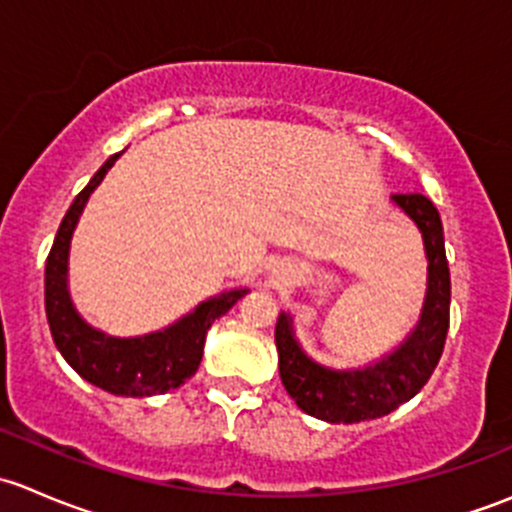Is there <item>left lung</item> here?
I'll use <instances>...</instances> for the list:
<instances>
[{
	"label": "left lung",
	"mask_w": 512,
	"mask_h": 512,
	"mask_svg": "<svg viewBox=\"0 0 512 512\" xmlns=\"http://www.w3.org/2000/svg\"><path fill=\"white\" fill-rule=\"evenodd\" d=\"M391 200L421 230L428 257L426 302L416 329L404 344L366 369L334 371L302 352L289 314L282 312L277 319L275 342L282 384L304 414L322 421L359 423L391 414L426 386L443 354L451 312V272L443 247L441 215L421 193H399L391 195Z\"/></svg>",
	"instance_id": "obj_1"
}]
</instances>
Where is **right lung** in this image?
Wrapping results in <instances>:
<instances>
[{
    "label": "right lung",
    "instance_id": "obj_1",
    "mask_svg": "<svg viewBox=\"0 0 512 512\" xmlns=\"http://www.w3.org/2000/svg\"><path fill=\"white\" fill-rule=\"evenodd\" d=\"M121 153L111 156L98 168L84 190L76 195L61 220L44 272V304L51 337L56 349L69 361L71 369L98 389L116 396H156L190 379L203 359L205 334L232 304L245 297L247 289H230L208 302L198 304L190 314L160 332L146 337H108L86 324L76 312L69 294V247L74 227L79 223L89 195L98 188Z\"/></svg>",
    "mask_w": 512,
    "mask_h": 512
}]
</instances>
